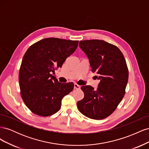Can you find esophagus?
Wrapping results in <instances>:
<instances>
[{
	"mask_svg": "<svg viewBox=\"0 0 149 149\" xmlns=\"http://www.w3.org/2000/svg\"><path fill=\"white\" fill-rule=\"evenodd\" d=\"M74 89H80V88H81V86L79 85H78V84H76V83H74Z\"/></svg>",
	"mask_w": 149,
	"mask_h": 149,
	"instance_id": "34e87169",
	"label": "esophagus"
}]
</instances>
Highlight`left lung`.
I'll return each mask as SVG.
<instances>
[{
	"label": "left lung",
	"mask_w": 149,
	"mask_h": 149,
	"mask_svg": "<svg viewBox=\"0 0 149 149\" xmlns=\"http://www.w3.org/2000/svg\"><path fill=\"white\" fill-rule=\"evenodd\" d=\"M79 46L100 82L96 90L88 85L81 87L84 97L77 102L78 110L90 119H103L116 110L124 96L129 78L125 58L118 47L104 40H83Z\"/></svg>",
	"instance_id": "1"
}]
</instances>
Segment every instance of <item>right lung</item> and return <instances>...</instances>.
Instances as JSON below:
<instances>
[{
	"label": "right lung",
	"instance_id": "1",
	"mask_svg": "<svg viewBox=\"0 0 149 149\" xmlns=\"http://www.w3.org/2000/svg\"><path fill=\"white\" fill-rule=\"evenodd\" d=\"M78 45V40L47 38L35 43L25 52L19 71L20 94L25 105L40 116L60 109L61 100L73 91V83H61L52 74L61 68Z\"/></svg>",
	"mask_w": 149,
	"mask_h": 149
}]
</instances>
